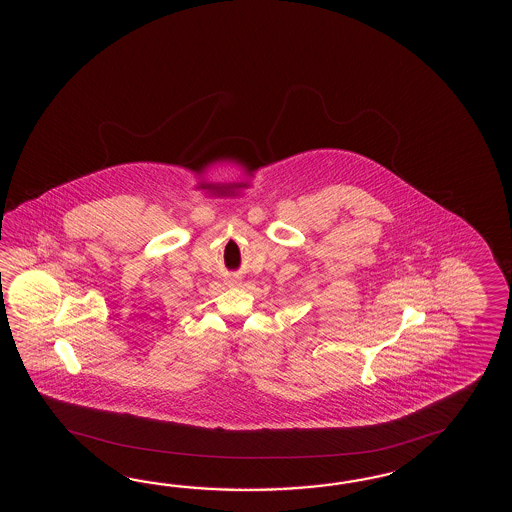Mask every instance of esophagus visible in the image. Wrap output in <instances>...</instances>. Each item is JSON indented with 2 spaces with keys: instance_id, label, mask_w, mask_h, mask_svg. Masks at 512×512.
<instances>
[{
  "instance_id": "esophagus-1",
  "label": "esophagus",
  "mask_w": 512,
  "mask_h": 512,
  "mask_svg": "<svg viewBox=\"0 0 512 512\" xmlns=\"http://www.w3.org/2000/svg\"><path fill=\"white\" fill-rule=\"evenodd\" d=\"M234 282H236V280H234Z\"/></svg>"
}]
</instances>
